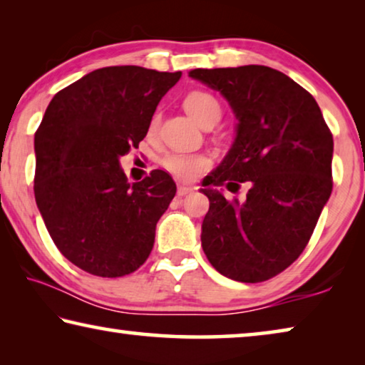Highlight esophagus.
Masks as SVG:
<instances>
[{
    "instance_id": "obj_1",
    "label": "esophagus",
    "mask_w": 365,
    "mask_h": 365,
    "mask_svg": "<svg viewBox=\"0 0 365 365\" xmlns=\"http://www.w3.org/2000/svg\"><path fill=\"white\" fill-rule=\"evenodd\" d=\"M191 191H193V188H191V187H185V185H178L177 195H178V196H185V195L191 193Z\"/></svg>"
}]
</instances>
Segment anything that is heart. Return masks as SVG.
Listing matches in <instances>:
<instances>
[{"label":"heart","mask_w":365,"mask_h":365,"mask_svg":"<svg viewBox=\"0 0 365 365\" xmlns=\"http://www.w3.org/2000/svg\"><path fill=\"white\" fill-rule=\"evenodd\" d=\"M183 106L187 109V113L196 122H200L201 125L209 119H219L222 113L220 104L215 100V96L202 90H196L188 93L183 100ZM158 125L159 115L156 114L153 115L148 130H150V133H154L158 130ZM211 158L205 153H169L160 160V164H163L165 170L170 172L172 175L182 178V180H195L202 170L211 165Z\"/></svg>","instance_id":"1"}]
</instances>
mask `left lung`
Instances as JSON below:
<instances>
[{
  "mask_svg": "<svg viewBox=\"0 0 365 365\" xmlns=\"http://www.w3.org/2000/svg\"><path fill=\"white\" fill-rule=\"evenodd\" d=\"M190 77L220 91L238 119L237 138L202 188L209 211L201 245L228 279L259 283L289 267L312 237L333 188V137L307 90L267 66L195 69Z\"/></svg>",
  "mask_w": 365,
  "mask_h": 365,
  "instance_id": "left-lung-1",
  "label": "left lung"
}]
</instances>
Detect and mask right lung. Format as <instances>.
<instances>
[{
    "mask_svg": "<svg viewBox=\"0 0 365 365\" xmlns=\"http://www.w3.org/2000/svg\"><path fill=\"white\" fill-rule=\"evenodd\" d=\"M180 77L103 67L58 91L36 128V206L61 255L91 275H128L150 256L177 187L160 169L128 183L119 158L138 148Z\"/></svg>",
    "mask_w": 365,
    "mask_h": 365,
    "instance_id": "obj_1",
    "label": "right lung"
}]
</instances>
